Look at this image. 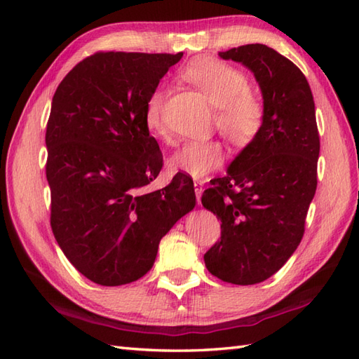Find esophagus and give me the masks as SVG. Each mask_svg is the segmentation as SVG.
<instances>
[{
    "label": "esophagus",
    "instance_id": "1",
    "mask_svg": "<svg viewBox=\"0 0 359 359\" xmlns=\"http://www.w3.org/2000/svg\"><path fill=\"white\" fill-rule=\"evenodd\" d=\"M194 191H196L197 202H201L202 191H203V182L202 180H194Z\"/></svg>",
    "mask_w": 359,
    "mask_h": 359
}]
</instances>
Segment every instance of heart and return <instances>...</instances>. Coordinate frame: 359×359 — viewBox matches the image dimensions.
Listing matches in <instances>:
<instances>
[{"instance_id": "obj_1", "label": "heart", "mask_w": 359, "mask_h": 359, "mask_svg": "<svg viewBox=\"0 0 359 359\" xmlns=\"http://www.w3.org/2000/svg\"><path fill=\"white\" fill-rule=\"evenodd\" d=\"M180 77L197 88L215 104V123L233 147L250 148L265 123V104L250 89L245 74L222 60L202 57L189 62L180 71ZM166 93L154 89L144 103V125L158 139L171 142V133L163 120ZM224 147L217 139L189 140L170 157V168L193 177H203L224 162Z\"/></svg>"}]
</instances>
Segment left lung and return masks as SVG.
<instances>
[{
    "label": "left lung",
    "mask_w": 359,
    "mask_h": 359,
    "mask_svg": "<svg viewBox=\"0 0 359 359\" xmlns=\"http://www.w3.org/2000/svg\"><path fill=\"white\" fill-rule=\"evenodd\" d=\"M255 74L265 104L259 139L211 180L203 207L220 219V241L205 265L228 284L253 285L273 276L302 241L318 185L319 133L306 75L265 44L219 52Z\"/></svg>",
    "instance_id": "left-lung-1"
}]
</instances>
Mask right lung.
I'll list each match as a JSON object with an SVG mask.
<instances>
[{"mask_svg": "<svg viewBox=\"0 0 359 359\" xmlns=\"http://www.w3.org/2000/svg\"><path fill=\"white\" fill-rule=\"evenodd\" d=\"M182 55L95 52L72 67L52 98L50 228L69 262L98 285L143 278L163 236L196 205L185 172L162 189H144L163 166L144 125V103Z\"/></svg>", "mask_w": 359, "mask_h": 359, "instance_id": "right-lung-1", "label": "right lung"}]
</instances>
